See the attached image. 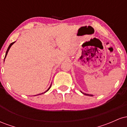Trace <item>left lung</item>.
I'll list each match as a JSON object with an SVG mask.
<instances>
[{
	"label": "left lung",
	"mask_w": 127,
	"mask_h": 127,
	"mask_svg": "<svg viewBox=\"0 0 127 127\" xmlns=\"http://www.w3.org/2000/svg\"><path fill=\"white\" fill-rule=\"evenodd\" d=\"M81 93H83L82 92H81ZM84 94H85V95H89V96H93V95H90V94H85V93H83Z\"/></svg>",
	"instance_id": "left-lung-1"
}]
</instances>
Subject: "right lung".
I'll use <instances>...</instances> for the list:
<instances>
[{"mask_svg": "<svg viewBox=\"0 0 127 127\" xmlns=\"http://www.w3.org/2000/svg\"><path fill=\"white\" fill-rule=\"evenodd\" d=\"M15 42H12V43H11V44H10V45H9V46L8 48V49H7V51H6V54H5V58H6V55H7V54H8V51H9V49H10V48H11V46H12V45L13 44H14V43H15ZM4 61H5V60H4ZM51 86H50V87H49V88L48 89V90H46V91H45V93H46V92H47L48 91V90H49V89H50V88H51ZM43 93H42V94H43ZM40 94H37V95H40ZM35 96H36V95H35Z\"/></svg>", "mask_w": 127, "mask_h": 127, "instance_id": "right-lung-1", "label": "right lung"}]
</instances>
